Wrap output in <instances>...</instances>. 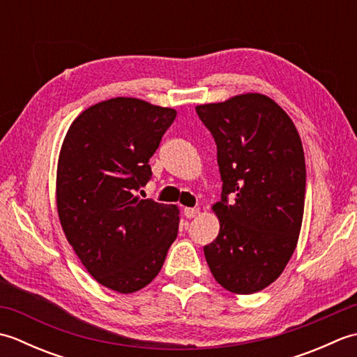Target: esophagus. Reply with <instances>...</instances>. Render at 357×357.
<instances>
[{
	"instance_id": "esophagus-1",
	"label": "esophagus",
	"mask_w": 357,
	"mask_h": 357,
	"mask_svg": "<svg viewBox=\"0 0 357 357\" xmlns=\"http://www.w3.org/2000/svg\"><path fill=\"white\" fill-rule=\"evenodd\" d=\"M183 211H184V216H185V218H188V219H192V218H195L196 215H199V208L185 207Z\"/></svg>"
}]
</instances>
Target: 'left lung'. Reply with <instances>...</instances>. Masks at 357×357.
<instances>
[{"mask_svg": "<svg viewBox=\"0 0 357 357\" xmlns=\"http://www.w3.org/2000/svg\"><path fill=\"white\" fill-rule=\"evenodd\" d=\"M213 135L222 181L219 234L204 247L225 290L252 294L280 276L304 216L305 158L290 116L261 93L196 107Z\"/></svg>", "mask_w": 357, "mask_h": 357, "instance_id": "obj_1", "label": "left lung"}]
</instances>
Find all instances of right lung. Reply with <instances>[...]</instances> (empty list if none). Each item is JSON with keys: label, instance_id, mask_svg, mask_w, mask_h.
I'll return each instance as SVG.
<instances>
[{"label": "right lung", "instance_id": "obj_1", "mask_svg": "<svg viewBox=\"0 0 357 357\" xmlns=\"http://www.w3.org/2000/svg\"><path fill=\"white\" fill-rule=\"evenodd\" d=\"M176 110L112 98L84 110L67 130L56 172V207L67 241L101 285L135 293L162 268L178 236L176 206L141 199L149 159Z\"/></svg>", "mask_w": 357, "mask_h": 357}]
</instances>
